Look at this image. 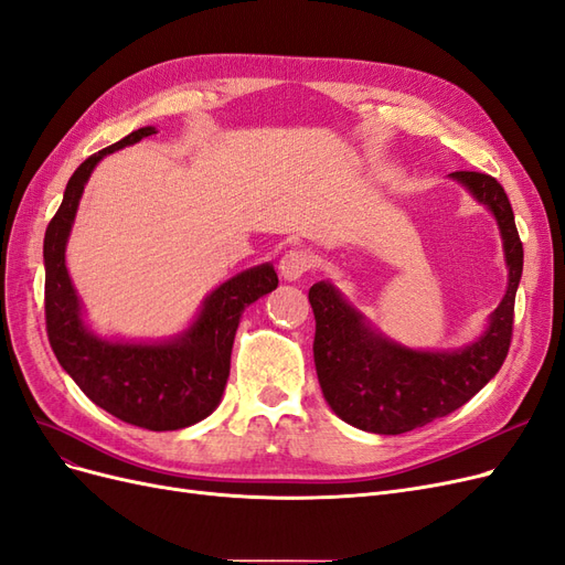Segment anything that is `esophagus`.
Listing matches in <instances>:
<instances>
[{"mask_svg": "<svg viewBox=\"0 0 565 565\" xmlns=\"http://www.w3.org/2000/svg\"><path fill=\"white\" fill-rule=\"evenodd\" d=\"M316 266V257L310 255L308 249H289L287 255L280 259V276L282 280L295 282L299 278H303L310 268Z\"/></svg>", "mask_w": 565, "mask_h": 565, "instance_id": "esophagus-1", "label": "esophagus"}]
</instances>
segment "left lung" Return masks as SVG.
<instances>
[{"mask_svg": "<svg viewBox=\"0 0 565 565\" xmlns=\"http://www.w3.org/2000/svg\"><path fill=\"white\" fill-rule=\"evenodd\" d=\"M491 210L498 222L508 291L483 334L458 350H414L381 334L341 291L320 280L308 291L316 316L313 358L322 395L348 425L376 435H402L449 416L489 383L508 358L523 247L508 193L495 178L458 170L449 174Z\"/></svg>", "mask_w": 565, "mask_h": 565, "instance_id": "obj_1", "label": "left lung"}]
</instances>
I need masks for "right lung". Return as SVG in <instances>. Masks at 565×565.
<instances>
[{
  "label": "right lung",
  "instance_id": "add662e5",
  "mask_svg": "<svg viewBox=\"0 0 565 565\" xmlns=\"http://www.w3.org/2000/svg\"><path fill=\"white\" fill-rule=\"evenodd\" d=\"M153 132V126L132 130L74 170L44 236V301L53 353L84 395L124 423L163 433L189 427L215 412L226 387L243 310L274 291L278 276L274 264H262L228 278L205 297L196 320L166 341H109L90 332L65 266L76 207L93 168L107 153Z\"/></svg>",
  "mask_w": 565,
  "mask_h": 565
}]
</instances>
